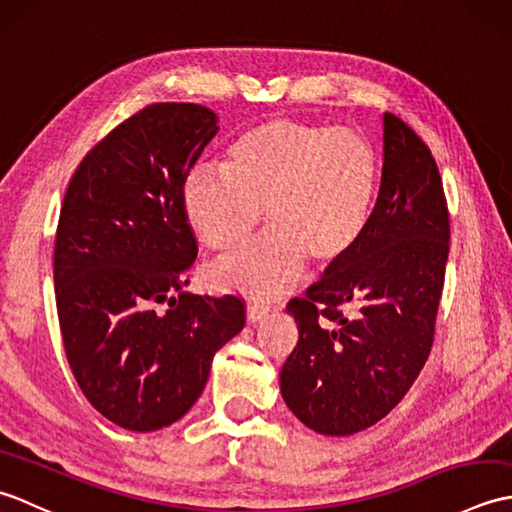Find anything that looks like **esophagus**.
<instances>
[{
    "instance_id": "esophagus-1",
    "label": "esophagus",
    "mask_w": 512,
    "mask_h": 512,
    "mask_svg": "<svg viewBox=\"0 0 512 512\" xmlns=\"http://www.w3.org/2000/svg\"><path fill=\"white\" fill-rule=\"evenodd\" d=\"M268 308L257 306V303H248L246 306V321L248 323H262L268 317Z\"/></svg>"
}]
</instances>
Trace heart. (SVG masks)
<instances>
[{"instance_id":"b5f03b06","label":"heart","mask_w":512,"mask_h":512,"mask_svg":"<svg viewBox=\"0 0 512 512\" xmlns=\"http://www.w3.org/2000/svg\"><path fill=\"white\" fill-rule=\"evenodd\" d=\"M224 169L202 167L182 184V209L200 242L244 244L209 270L215 290L270 301L295 286L306 264L339 266L363 242L380 189L369 140L336 125L275 116L248 127L224 151Z\"/></svg>"}]
</instances>
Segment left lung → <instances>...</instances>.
Here are the masks:
<instances>
[{
	"mask_svg": "<svg viewBox=\"0 0 512 512\" xmlns=\"http://www.w3.org/2000/svg\"><path fill=\"white\" fill-rule=\"evenodd\" d=\"M449 259V211L429 147L383 114V171L363 242L292 299L299 341L281 367L288 409L321 436L383 420L427 363Z\"/></svg>",
	"mask_w": 512,
	"mask_h": 512,
	"instance_id": "obj_1",
	"label": "left lung"
}]
</instances>
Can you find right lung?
Listing matches in <instances>:
<instances>
[{
	"mask_svg": "<svg viewBox=\"0 0 512 512\" xmlns=\"http://www.w3.org/2000/svg\"><path fill=\"white\" fill-rule=\"evenodd\" d=\"M217 132L209 107L149 105L83 158L65 191L54 242L65 356L90 405L129 431L180 420L244 328L237 297L184 290L198 246L182 184Z\"/></svg>",
	"mask_w": 512,
	"mask_h": 512,
	"instance_id": "1",
	"label": "right lung"
}]
</instances>
